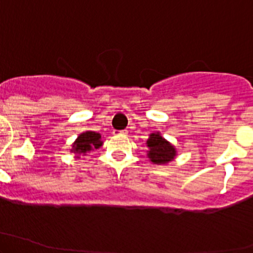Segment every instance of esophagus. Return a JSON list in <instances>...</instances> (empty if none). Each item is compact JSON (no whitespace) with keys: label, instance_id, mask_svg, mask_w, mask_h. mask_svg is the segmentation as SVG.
<instances>
[{"label":"esophagus","instance_id":"1","mask_svg":"<svg viewBox=\"0 0 253 253\" xmlns=\"http://www.w3.org/2000/svg\"><path fill=\"white\" fill-rule=\"evenodd\" d=\"M127 129H122V131H114V134H127Z\"/></svg>","mask_w":253,"mask_h":253}]
</instances>
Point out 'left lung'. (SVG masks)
Instances as JSON below:
<instances>
[{
	"label": "left lung",
	"instance_id": "1",
	"mask_svg": "<svg viewBox=\"0 0 253 253\" xmlns=\"http://www.w3.org/2000/svg\"><path fill=\"white\" fill-rule=\"evenodd\" d=\"M148 158L153 164H168L176 157V149L174 145L167 139L163 138L159 132L150 133L147 141Z\"/></svg>",
	"mask_w": 253,
	"mask_h": 253
}]
</instances>
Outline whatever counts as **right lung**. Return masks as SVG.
<instances>
[{
	"mask_svg": "<svg viewBox=\"0 0 253 253\" xmlns=\"http://www.w3.org/2000/svg\"><path fill=\"white\" fill-rule=\"evenodd\" d=\"M101 145H103V141H101L100 134L93 131H85L79 134L78 138L72 144L71 152L75 153L76 155H84L90 150L98 149Z\"/></svg>",
	"mask_w": 253,
	"mask_h": 253,
	"instance_id": "right-lung-1",
	"label": "right lung"
}]
</instances>
